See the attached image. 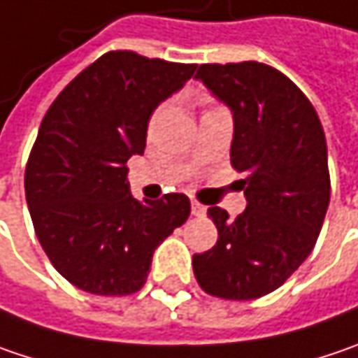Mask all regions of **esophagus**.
<instances>
[{
	"instance_id": "obj_1",
	"label": "esophagus",
	"mask_w": 358,
	"mask_h": 358,
	"mask_svg": "<svg viewBox=\"0 0 358 358\" xmlns=\"http://www.w3.org/2000/svg\"><path fill=\"white\" fill-rule=\"evenodd\" d=\"M190 208H192V215H194V217H204V215H206V206H202V204L196 202V200L192 202V206H190Z\"/></svg>"
}]
</instances>
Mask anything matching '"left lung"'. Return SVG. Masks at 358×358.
<instances>
[{"label": "left lung", "mask_w": 358, "mask_h": 358, "mask_svg": "<svg viewBox=\"0 0 358 358\" xmlns=\"http://www.w3.org/2000/svg\"><path fill=\"white\" fill-rule=\"evenodd\" d=\"M233 115L231 164L247 208L210 206L217 245L196 253L200 287L224 300L273 292L312 253L330 202L324 129L312 103L262 62L202 64L194 76Z\"/></svg>", "instance_id": "1"}]
</instances>
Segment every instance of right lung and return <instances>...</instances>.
<instances>
[{"label": "right lung", "mask_w": 358, "mask_h": 358, "mask_svg": "<svg viewBox=\"0 0 358 358\" xmlns=\"http://www.w3.org/2000/svg\"><path fill=\"white\" fill-rule=\"evenodd\" d=\"M194 71L107 52L66 85L42 119L26 168V200L42 249L76 287L99 296L137 292L159 243L188 219L186 194L137 200L127 159L143 156L154 109Z\"/></svg>", "instance_id": "add662e5"}]
</instances>
